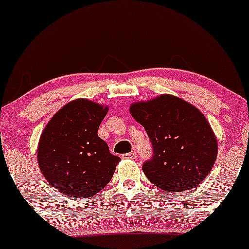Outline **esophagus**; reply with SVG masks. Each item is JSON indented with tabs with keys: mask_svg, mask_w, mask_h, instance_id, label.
<instances>
[{
	"mask_svg": "<svg viewBox=\"0 0 249 249\" xmlns=\"http://www.w3.org/2000/svg\"><path fill=\"white\" fill-rule=\"evenodd\" d=\"M122 158H124V159H135L136 153H135V152H129V153L124 154Z\"/></svg>",
	"mask_w": 249,
	"mask_h": 249,
	"instance_id": "esophagus-1",
	"label": "esophagus"
}]
</instances>
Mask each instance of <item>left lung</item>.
<instances>
[{
	"label": "left lung",
	"mask_w": 249,
	"mask_h": 249,
	"mask_svg": "<svg viewBox=\"0 0 249 249\" xmlns=\"http://www.w3.org/2000/svg\"><path fill=\"white\" fill-rule=\"evenodd\" d=\"M130 114L143 128L153 154L142 165L149 181L168 192L198 185L217 157V140L194 106L171 95L134 103Z\"/></svg>",
	"instance_id": "obj_1"
}]
</instances>
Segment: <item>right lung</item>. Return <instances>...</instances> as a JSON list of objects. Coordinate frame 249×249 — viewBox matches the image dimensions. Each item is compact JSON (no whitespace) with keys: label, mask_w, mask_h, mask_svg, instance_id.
<instances>
[{"label":"right lung","mask_w":249,"mask_h":249,"mask_svg":"<svg viewBox=\"0 0 249 249\" xmlns=\"http://www.w3.org/2000/svg\"><path fill=\"white\" fill-rule=\"evenodd\" d=\"M108 108L88 100L72 101L45 127L38 147L42 175L66 196L89 198L113 178L119 157L97 134Z\"/></svg>","instance_id":"add662e5"}]
</instances>
